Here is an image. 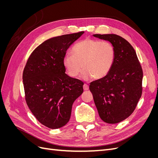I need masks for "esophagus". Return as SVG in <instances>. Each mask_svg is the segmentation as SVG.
Returning <instances> with one entry per match:
<instances>
[{
  "instance_id": "esophagus-1",
  "label": "esophagus",
  "mask_w": 158,
  "mask_h": 158,
  "mask_svg": "<svg viewBox=\"0 0 158 158\" xmlns=\"http://www.w3.org/2000/svg\"><path fill=\"white\" fill-rule=\"evenodd\" d=\"M83 88H84V91H87V90L89 89V85L88 84H84V85H83Z\"/></svg>"
}]
</instances>
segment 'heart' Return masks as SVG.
<instances>
[{"label": "heart", "mask_w": 158, "mask_h": 158, "mask_svg": "<svg viewBox=\"0 0 158 158\" xmlns=\"http://www.w3.org/2000/svg\"><path fill=\"white\" fill-rule=\"evenodd\" d=\"M72 53L63 59L64 69L71 78L77 77L84 69L83 78H103L111 70L115 58V51L111 43L92 38L76 44Z\"/></svg>", "instance_id": "obj_1"}]
</instances>
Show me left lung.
<instances>
[{"label": "left lung", "mask_w": 158, "mask_h": 158, "mask_svg": "<svg viewBox=\"0 0 158 158\" xmlns=\"http://www.w3.org/2000/svg\"><path fill=\"white\" fill-rule=\"evenodd\" d=\"M109 41L115 58L109 73L91 82L89 90L102 120L120 123L135 111L142 93L143 71L136 53L129 43L115 34H95Z\"/></svg>", "instance_id": "obj_1"}]
</instances>
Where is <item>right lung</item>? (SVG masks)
<instances>
[{
  "instance_id": "obj_1",
  "label": "right lung",
  "mask_w": 158,
  "mask_h": 158,
  "mask_svg": "<svg viewBox=\"0 0 158 158\" xmlns=\"http://www.w3.org/2000/svg\"><path fill=\"white\" fill-rule=\"evenodd\" d=\"M84 32L47 40L35 49L23 72L25 99L37 121L51 129L70 120L75 100L83 93L82 81L65 74L66 51Z\"/></svg>"
}]
</instances>
